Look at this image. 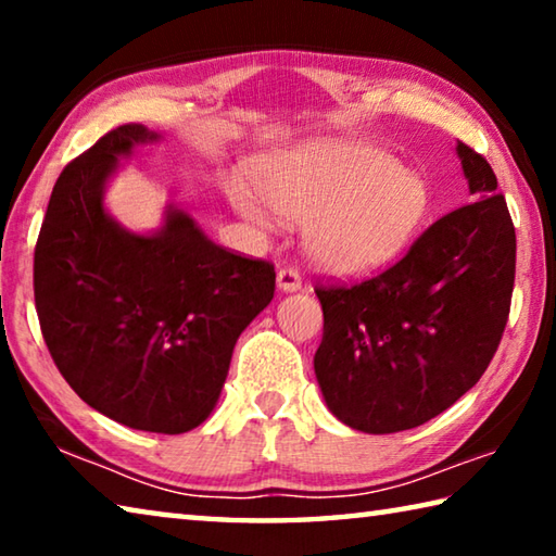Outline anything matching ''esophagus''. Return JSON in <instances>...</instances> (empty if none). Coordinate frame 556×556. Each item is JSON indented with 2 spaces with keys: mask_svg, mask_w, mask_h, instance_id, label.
<instances>
[{
  "mask_svg": "<svg viewBox=\"0 0 556 556\" xmlns=\"http://www.w3.org/2000/svg\"><path fill=\"white\" fill-rule=\"evenodd\" d=\"M277 287L281 291H296L301 289V275L294 267H281L277 271Z\"/></svg>",
  "mask_w": 556,
  "mask_h": 556,
  "instance_id": "obj_1",
  "label": "esophagus"
}]
</instances>
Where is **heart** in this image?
I'll list each match as a JSON object with an SVG mask.
<instances>
[{
	"instance_id": "obj_1",
	"label": "heart",
	"mask_w": 556,
	"mask_h": 556,
	"mask_svg": "<svg viewBox=\"0 0 556 556\" xmlns=\"http://www.w3.org/2000/svg\"><path fill=\"white\" fill-rule=\"evenodd\" d=\"M262 199L287 220L306 223V250L336 275H365L407 244L427 211V186L388 152L318 142L275 159L257 176ZM232 203L269 228L271 215L244 188Z\"/></svg>"
}]
</instances>
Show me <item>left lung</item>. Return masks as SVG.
<instances>
[{"label": "left lung", "instance_id": "8db88e82", "mask_svg": "<svg viewBox=\"0 0 556 556\" xmlns=\"http://www.w3.org/2000/svg\"><path fill=\"white\" fill-rule=\"evenodd\" d=\"M473 201L441 215L370 279L316 285L314 355L328 409L368 434L414 429L481 380L515 285V225L491 164L458 142Z\"/></svg>", "mask_w": 556, "mask_h": 556}]
</instances>
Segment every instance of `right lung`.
I'll use <instances>...</instances> for the list:
<instances>
[{
  "label": "right lung",
  "mask_w": 556,
  "mask_h": 556,
  "mask_svg": "<svg viewBox=\"0 0 556 556\" xmlns=\"http://www.w3.org/2000/svg\"><path fill=\"white\" fill-rule=\"evenodd\" d=\"M147 139L156 135L144 125H119L63 168L36 240L34 299L55 368L83 402L131 429L184 434L208 419L277 275L211 242L184 211L156 235L110 218L102 186Z\"/></svg>",
  "instance_id": "add662e5"
}]
</instances>
